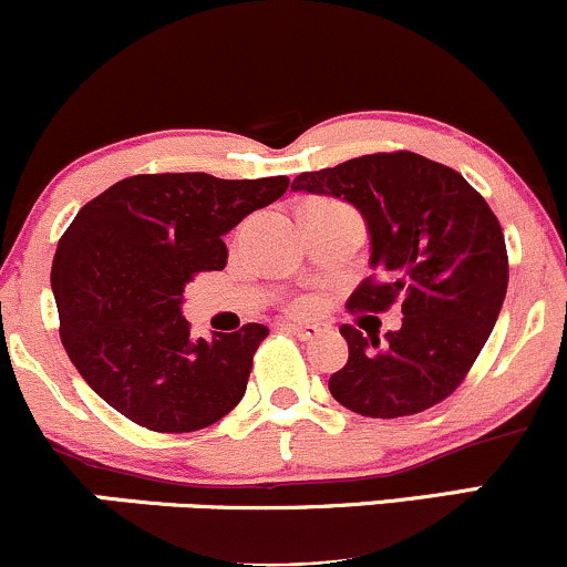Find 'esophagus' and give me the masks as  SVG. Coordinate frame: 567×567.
Listing matches in <instances>:
<instances>
[{
  "mask_svg": "<svg viewBox=\"0 0 567 567\" xmlns=\"http://www.w3.org/2000/svg\"><path fill=\"white\" fill-rule=\"evenodd\" d=\"M285 330L292 336L303 338V341H311V338H317L322 333V328H317V324H292V322L285 324Z\"/></svg>",
  "mask_w": 567,
  "mask_h": 567,
  "instance_id": "34e87169",
  "label": "esophagus"
}]
</instances>
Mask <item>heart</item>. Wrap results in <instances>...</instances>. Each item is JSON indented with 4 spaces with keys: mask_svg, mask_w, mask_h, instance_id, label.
<instances>
[{
    "mask_svg": "<svg viewBox=\"0 0 567 567\" xmlns=\"http://www.w3.org/2000/svg\"><path fill=\"white\" fill-rule=\"evenodd\" d=\"M309 306H311V298H298V301H296V309L298 311H306V309H309Z\"/></svg>",
    "mask_w": 567,
    "mask_h": 567,
    "instance_id": "1",
    "label": "heart"
}]
</instances>
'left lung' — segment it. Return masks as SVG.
Segmentation results:
<instances>
[{
  "mask_svg": "<svg viewBox=\"0 0 567 567\" xmlns=\"http://www.w3.org/2000/svg\"><path fill=\"white\" fill-rule=\"evenodd\" d=\"M292 192L343 197L368 220L373 275L349 296L351 315L402 306V328L362 336L343 324L349 362L330 394L368 419L434 408L470 373L498 320L509 256L483 194L453 167L413 152L365 154L301 173Z\"/></svg>",
  "mask_w": 567,
  "mask_h": 567,
  "instance_id": "left-lung-1",
  "label": "left lung"
}]
</instances>
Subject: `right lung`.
<instances>
[{
  "label": "right lung",
  "mask_w": 567,
  "mask_h": 567,
  "mask_svg": "<svg viewBox=\"0 0 567 567\" xmlns=\"http://www.w3.org/2000/svg\"><path fill=\"white\" fill-rule=\"evenodd\" d=\"M288 175H130L76 213L53 258L61 341L97 396L133 424L197 432L237 408L269 328L247 322L194 341L186 282L220 271L224 237L288 192Z\"/></svg>",
  "instance_id": "add662e5"
}]
</instances>
